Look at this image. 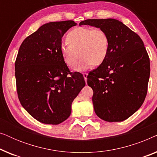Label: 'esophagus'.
I'll list each match as a JSON object with an SVG mask.
<instances>
[{
    "instance_id": "esophagus-1",
    "label": "esophagus",
    "mask_w": 157,
    "mask_h": 157,
    "mask_svg": "<svg viewBox=\"0 0 157 157\" xmlns=\"http://www.w3.org/2000/svg\"><path fill=\"white\" fill-rule=\"evenodd\" d=\"M83 78H84V80H85V81H86V82L88 74H86V73H83Z\"/></svg>"
}]
</instances>
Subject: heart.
<instances>
[{
    "label": "heart",
    "instance_id": "heart-1",
    "mask_svg": "<svg viewBox=\"0 0 157 157\" xmlns=\"http://www.w3.org/2000/svg\"><path fill=\"white\" fill-rule=\"evenodd\" d=\"M67 40L68 43L62 45L61 48L62 59L66 65L72 68L76 65L80 52L82 58L75 68L77 71L100 65L109 53V36L99 28H76L68 33Z\"/></svg>",
    "mask_w": 157,
    "mask_h": 157
}]
</instances>
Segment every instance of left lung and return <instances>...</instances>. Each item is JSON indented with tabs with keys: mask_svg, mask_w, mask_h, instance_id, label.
Masks as SVG:
<instances>
[{
	"mask_svg": "<svg viewBox=\"0 0 157 157\" xmlns=\"http://www.w3.org/2000/svg\"><path fill=\"white\" fill-rule=\"evenodd\" d=\"M79 25L101 29L110 42L106 60L87 76L95 113L109 122L126 120L140 108L147 94L150 62L142 40L116 19H87Z\"/></svg>",
	"mask_w": 157,
	"mask_h": 157,
	"instance_id": "left-lung-1",
	"label": "left lung"
}]
</instances>
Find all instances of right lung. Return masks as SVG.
<instances>
[{
    "instance_id": "add662e5",
    "label": "right lung",
    "mask_w": 157,
    "mask_h": 157,
    "mask_svg": "<svg viewBox=\"0 0 157 157\" xmlns=\"http://www.w3.org/2000/svg\"><path fill=\"white\" fill-rule=\"evenodd\" d=\"M74 21L43 25L21 44L15 62L16 89L21 105L41 123L67 119L71 104L85 86L83 75L70 72L61 53V38Z\"/></svg>"
}]
</instances>
